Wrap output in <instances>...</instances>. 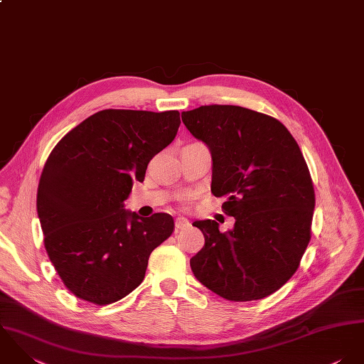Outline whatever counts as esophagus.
I'll list each match as a JSON object with an SVG mask.
<instances>
[{"mask_svg": "<svg viewBox=\"0 0 364 364\" xmlns=\"http://www.w3.org/2000/svg\"><path fill=\"white\" fill-rule=\"evenodd\" d=\"M176 229L177 230H181V229H186V228H188L191 223L188 222V219L183 218V217H180V218L176 219Z\"/></svg>", "mask_w": 364, "mask_h": 364, "instance_id": "34e87169", "label": "esophagus"}]
</instances>
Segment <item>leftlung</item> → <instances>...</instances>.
<instances>
[{
    "label": "left lung",
    "instance_id": "8db88e82",
    "mask_svg": "<svg viewBox=\"0 0 364 364\" xmlns=\"http://www.w3.org/2000/svg\"><path fill=\"white\" fill-rule=\"evenodd\" d=\"M213 156L211 191L233 229L197 220L204 247L190 260L197 280L229 301L262 299L296 272L311 239L315 193L308 166L276 118L236 105L181 112Z\"/></svg>",
    "mask_w": 364,
    "mask_h": 364
}]
</instances>
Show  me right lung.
I'll return each mask as SVG.
<instances>
[{
  "instance_id": "obj_1",
  "label": "right lung",
  "mask_w": 364,
  "mask_h": 364,
  "mask_svg": "<svg viewBox=\"0 0 364 364\" xmlns=\"http://www.w3.org/2000/svg\"><path fill=\"white\" fill-rule=\"evenodd\" d=\"M178 127V111L102 109L49 154L38 217L48 256L77 298L107 305L144 282L149 256L171 235L174 220L168 214L141 218L124 201Z\"/></svg>"
}]
</instances>
